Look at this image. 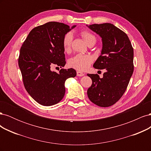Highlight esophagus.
Instances as JSON below:
<instances>
[{
    "label": "esophagus",
    "mask_w": 151,
    "mask_h": 151,
    "mask_svg": "<svg viewBox=\"0 0 151 151\" xmlns=\"http://www.w3.org/2000/svg\"><path fill=\"white\" fill-rule=\"evenodd\" d=\"M77 76H79V77H82V76H84V74L83 72H81L80 71H77Z\"/></svg>",
    "instance_id": "34e87169"
}]
</instances>
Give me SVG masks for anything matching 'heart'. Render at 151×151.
Returning <instances> with one entry per match:
<instances>
[{"label": "heart", "instance_id": "b5f03b06", "mask_svg": "<svg viewBox=\"0 0 151 151\" xmlns=\"http://www.w3.org/2000/svg\"><path fill=\"white\" fill-rule=\"evenodd\" d=\"M81 35L84 40L88 44L91 42H96V37L88 31H81ZM73 36L71 33H66L63 38L62 45L65 52H68L70 49ZM93 60V57L89 55L77 54L76 55L70 58L68 62L69 67L74 68L79 71H84L89 67L91 63Z\"/></svg>", "mask_w": 151, "mask_h": 151}]
</instances>
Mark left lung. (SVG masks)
<instances>
[{"instance_id": "1", "label": "left lung", "mask_w": 151, "mask_h": 151, "mask_svg": "<svg viewBox=\"0 0 151 151\" xmlns=\"http://www.w3.org/2000/svg\"><path fill=\"white\" fill-rule=\"evenodd\" d=\"M86 26L102 39L101 55L93 67L106 70L102 78L98 74H87L93 82L87 93L91 102L108 107L116 103L127 89L134 72V49L127 34L113 24Z\"/></svg>"}]
</instances>
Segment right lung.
Wrapping results in <instances>:
<instances>
[{
	"label": "right lung",
	"instance_id": "1",
	"mask_svg": "<svg viewBox=\"0 0 151 151\" xmlns=\"http://www.w3.org/2000/svg\"><path fill=\"white\" fill-rule=\"evenodd\" d=\"M76 26L48 22L32 29L20 50L18 63L27 92L43 106L60 102L65 93V82L76 76L74 68H62L59 73L52 67H64L66 62L62 40Z\"/></svg>",
	"mask_w": 151,
	"mask_h": 151
}]
</instances>
